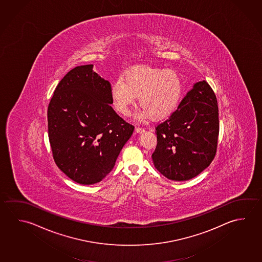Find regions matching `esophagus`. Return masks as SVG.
<instances>
[{"label":"esophagus","mask_w":262,"mask_h":262,"mask_svg":"<svg viewBox=\"0 0 262 262\" xmlns=\"http://www.w3.org/2000/svg\"><path fill=\"white\" fill-rule=\"evenodd\" d=\"M135 132L137 133H142L144 132V129L143 128H140V127H136L135 128Z\"/></svg>","instance_id":"esophagus-1"}]
</instances>
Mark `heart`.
Masks as SVG:
<instances>
[{
  "instance_id": "b5f03b06",
  "label": "heart",
  "mask_w": 262,
  "mask_h": 262,
  "mask_svg": "<svg viewBox=\"0 0 262 262\" xmlns=\"http://www.w3.org/2000/svg\"><path fill=\"white\" fill-rule=\"evenodd\" d=\"M183 93V83L172 70L136 66L111 85L112 104L122 116H128L139 97L141 117L161 120L178 108Z\"/></svg>"
}]
</instances>
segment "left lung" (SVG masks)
I'll return each mask as SVG.
<instances>
[{
  "label": "left lung",
  "mask_w": 262,
  "mask_h": 262,
  "mask_svg": "<svg viewBox=\"0 0 262 262\" xmlns=\"http://www.w3.org/2000/svg\"><path fill=\"white\" fill-rule=\"evenodd\" d=\"M156 129L151 158L161 174L185 181L206 169L215 156L219 135L217 99L206 81L194 83L178 110Z\"/></svg>",
  "instance_id": "left-lung-1"
}]
</instances>
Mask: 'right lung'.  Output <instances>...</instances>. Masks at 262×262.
<instances>
[{
	"instance_id": "add662e5",
	"label": "right lung",
	"mask_w": 262,
	"mask_h": 262,
	"mask_svg": "<svg viewBox=\"0 0 262 262\" xmlns=\"http://www.w3.org/2000/svg\"><path fill=\"white\" fill-rule=\"evenodd\" d=\"M93 67L71 70L57 85L48 107L56 165L82 185L106 178L134 129L111 107V83Z\"/></svg>"
}]
</instances>
